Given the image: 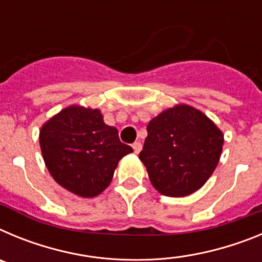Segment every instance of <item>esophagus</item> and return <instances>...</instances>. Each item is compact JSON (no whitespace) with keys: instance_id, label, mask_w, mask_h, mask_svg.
Wrapping results in <instances>:
<instances>
[{"instance_id":"obj_1","label":"esophagus","mask_w":262,"mask_h":262,"mask_svg":"<svg viewBox=\"0 0 262 262\" xmlns=\"http://www.w3.org/2000/svg\"><path fill=\"white\" fill-rule=\"evenodd\" d=\"M133 148H134V151H135V154H139V152L142 151V143H140V142L134 143Z\"/></svg>"}]
</instances>
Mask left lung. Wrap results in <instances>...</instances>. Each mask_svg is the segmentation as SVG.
<instances>
[{"mask_svg": "<svg viewBox=\"0 0 262 262\" xmlns=\"http://www.w3.org/2000/svg\"><path fill=\"white\" fill-rule=\"evenodd\" d=\"M139 159L160 194L181 198L196 191L214 173L224 135L206 114L180 103L149 120Z\"/></svg>", "mask_w": 262, "mask_h": 262, "instance_id": "8db88e82", "label": "left lung"}]
</instances>
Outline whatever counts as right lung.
<instances>
[{
  "instance_id": "obj_1",
  "label": "right lung",
  "mask_w": 262,
  "mask_h": 262,
  "mask_svg": "<svg viewBox=\"0 0 262 262\" xmlns=\"http://www.w3.org/2000/svg\"><path fill=\"white\" fill-rule=\"evenodd\" d=\"M41 156L61 187L82 198L110 185L119 160L133 152L118 129L103 122L99 108L71 105L46 122L39 133Z\"/></svg>"
}]
</instances>
